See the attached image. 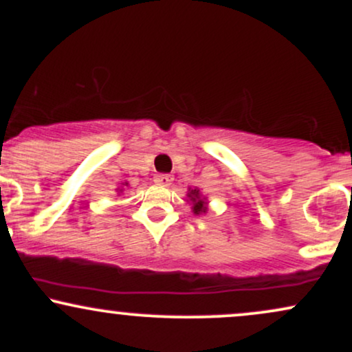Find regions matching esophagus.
I'll return each mask as SVG.
<instances>
[{"label":"esophagus","instance_id":"esophagus-1","mask_svg":"<svg viewBox=\"0 0 352 352\" xmlns=\"http://www.w3.org/2000/svg\"><path fill=\"white\" fill-rule=\"evenodd\" d=\"M153 182H155L157 185H162V187H170L173 177L167 175V173H159V175L153 177Z\"/></svg>","mask_w":352,"mask_h":352}]
</instances>
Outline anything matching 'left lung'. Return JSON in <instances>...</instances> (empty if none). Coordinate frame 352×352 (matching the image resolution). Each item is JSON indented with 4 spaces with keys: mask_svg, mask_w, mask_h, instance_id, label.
<instances>
[{
    "mask_svg": "<svg viewBox=\"0 0 352 352\" xmlns=\"http://www.w3.org/2000/svg\"><path fill=\"white\" fill-rule=\"evenodd\" d=\"M188 199L192 201V210L195 215H200V213H205L207 212V201H205V197H201L200 190L199 188H193V190H188Z\"/></svg>",
    "mask_w": 352,
    "mask_h": 352,
    "instance_id": "1",
    "label": "left lung"
}]
</instances>
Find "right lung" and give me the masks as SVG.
I'll list each match as a JSON object with an SVG mask.
<instances>
[{"label":"right lung","mask_w":352,"mask_h":352,"mask_svg":"<svg viewBox=\"0 0 352 352\" xmlns=\"http://www.w3.org/2000/svg\"><path fill=\"white\" fill-rule=\"evenodd\" d=\"M124 185H127V184H124ZM119 192H122V188H120V190H119Z\"/></svg>","instance_id":"obj_1"}]
</instances>
